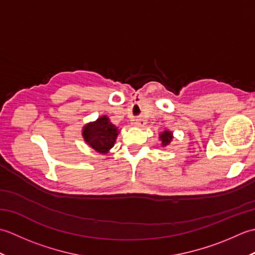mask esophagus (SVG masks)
I'll use <instances>...</instances> for the list:
<instances>
[{"label":"esophagus","instance_id":"obj_1","mask_svg":"<svg viewBox=\"0 0 255 255\" xmlns=\"http://www.w3.org/2000/svg\"><path fill=\"white\" fill-rule=\"evenodd\" d=\"M144 124H145V119L143 117L136 118V125H137L138 127H142Z\"/></svg>","mask_w":255,"mask_h":255}]
</instances>
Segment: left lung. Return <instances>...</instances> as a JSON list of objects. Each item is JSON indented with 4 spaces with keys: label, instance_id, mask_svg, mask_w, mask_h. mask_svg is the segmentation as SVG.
Masks as SVG:
<instances>
[{
    "label": "left lung",
    "instance_id": "left-lung-1",
    "mask_svg": "<svg viewBox=\"0 0 255 255\" xmlns=\"http://www.w3.org/2000/svg\"><path fill=\"white\" fill-rule=\"evenodd\" d=\"M159 139L161 140V144L162 147H166L167 144H170L173 139V133L170 130H164L163 132L160 133Z\"/></svg>",
    "mask_w": 255,
    "mask_h": 255
}]
</instances>
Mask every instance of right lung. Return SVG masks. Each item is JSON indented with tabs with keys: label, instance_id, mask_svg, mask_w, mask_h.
<instances>
[{
	"label": "right lung",
	"instance_id": "1",
	"mask_svg": "<svg viewBox=\"0 0 255 255\" xmlns=\"http://www.w3.org/2000/svg\"><path fill=\"white\" fill-rule=\"evenodd\" d=\"M118 133V128L105 115L85 125L82 131L85 142L99 153H107L114 147Z\"/></svg>",
	"mask_w": 255,
	"mask_h": 255
}]
</instances>
